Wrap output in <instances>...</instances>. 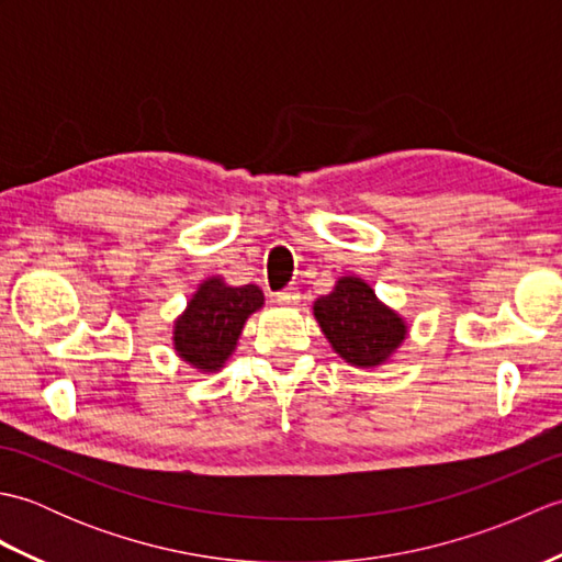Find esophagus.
<instances>
[{"mask_svg":"<svg viewBox=\"0 0 562 562\" xmlns=\"http://www.w3.org/2000/svg\"><path fill=\"white\" fill-rule=\"evenodd\" d=\"M300 300H302V294L296 288H288V290L274 294V302H278L280 306H296L300 304Z\"/></svg>","mask_w":562,"mask_h":562,"instance_id":"34e87169","label":"esophagus"}]
</instances>
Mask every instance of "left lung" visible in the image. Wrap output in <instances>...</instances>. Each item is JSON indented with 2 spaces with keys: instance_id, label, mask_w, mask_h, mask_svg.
<instances>
[{
  "instance_id": "8db88e82",
  "label": "left lung",
  "mask_w": 562,
  "mask_h": 562,
  "mask_svg": "<svg viewBox=\"0 0 562 562\" xmlns=\"http://www.w3.org/2000/svg\"><path fill=\"white\" fill-rule=\"evenodd\" d=\"M314 318L333 352L357 369L386 364L408 338V321L376 296L360 274H342L314 302Z\"/></svg>"
}]
</instances>
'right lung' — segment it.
<instances>
[{"instance_id": "add662e5", "label": "right lung", "mask_w": 562, "mask_h": 562, "mask_svg": "<svg viewBox=\"0 0 562 562\" xmlns=\"http://www.w3.org/2000/svg\"><path fill=\"white\" fill-rule=\"evenodd\" d=\"M266 304L258 284H226L220 274L202 280L173 321V350L195 372L214 374L229 360L250 314Z\"/></svg>"}]
</instances>
